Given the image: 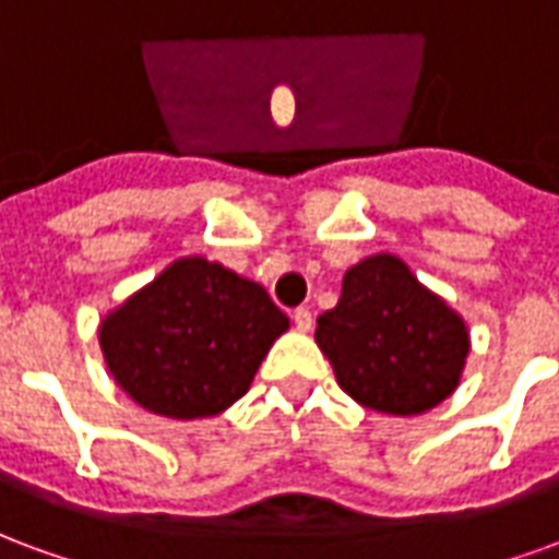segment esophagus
Here are the masks:
<instances>
[{
  "label": "esophagus",
  "mask_w": 559,
  "mask_h": 559,
  "mask_svg": "<svg viewBox=\"0 0 559 559\" xmlns=\"http://www.w3.org/2000/svg\"><path fill=\"white\" fill-rule=\"evenodd\" d=\"M293 323H296L299 332H311V326H314V314H311V308H296V311H293Z\"/></svg>",
  "instance_id": "34e87169"
}]
</instances>
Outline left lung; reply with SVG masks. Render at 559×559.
Segmentation results:
<instances>
[{"label": "left lung", "instance_id": "8db88e82", "mask_svg": "<svg viewBox=\"0 0 559 559\" xmlns=\"http://www.w3.org/2000/svg\"><path fill=\"white\" fill-rule=\"evenodd\" d=\"M314 338L350 399L395 416L449 399L469 350L464 320L392 254L368 257L344 275Z\"/></svg>", "mask_w": 559, "mask_h": 559}]
</instances>
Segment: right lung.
<instances>
[{
	"label": "right lung",
	"mask_w": 559,
	"mask_h": 559,
	"mask_svg": "<svg viewBox=\"0 0 559 559\" xmlns=\"http://www.w3.org/2000/svg\"><path fill=\"white\" fill-rule=\"evenodd\" d=\"M287 317L254 281L188 257L104 320L116 383L173 419L215 416L251 386Z\"/></svg>",
	"instance_id": "1"
}]
</instances>
